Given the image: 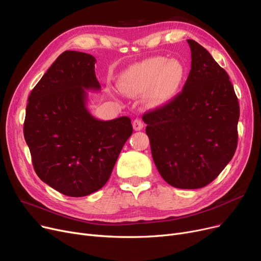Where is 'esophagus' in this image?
<instances>
[{"label": "esophagus", "mask_w": 261, "mask_h": 261, "mask_svg": "<svg viewBox=\"0 0 261 261\" xmlns=\"http://www.w3.org/2000/svg\"><path fill=\"white\" fill-rule=\"evenodd\" d=\"M133 127L135 130H141L143 128V123L139 119H135L133 121Z\"/></svg>", "instance_id": "obj_1"}]
</instances>
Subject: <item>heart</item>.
<instances>
[{"instance_id":"heart-1","label":"heart","mask_w":261,"mask_h":261,"mask_svg":"<svg viewBox=\"0 0 261 261\" xmlns=\"http://www.w3.org/2000/svg\"><path fill=\"white\" fill-rule=\"evenodd\" d=\"M185 74V67L178 60L155 56L123 71L117 85L122 93L129 96L146 93L147 105L159 107L177 94Z\"/></svg>"}]
</instances>
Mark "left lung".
<instances>
[{
    "instance_id": "1",
    "label": "left lung",
    "mask_w": 261,
    "mask_h": 261,
    "mask_svg": "<svg viewBox=\"0 0 261 261\" xmlns=\"http://www.w3.org/2000/svg\"><path fill=\"white\" fill-rule=\"evenodd\" d=\"M187 41L191 70L181 92L147 111L142 120L161 177L175 188L198 189L231 160L238 143L240 108L226 71L205 47Z\"/></svg>"
}]
</instances>
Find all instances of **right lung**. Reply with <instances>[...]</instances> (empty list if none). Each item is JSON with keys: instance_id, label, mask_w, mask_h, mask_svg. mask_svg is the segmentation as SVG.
I'll return each instance as SVG.
<instances>
[{"instance_id": "right-lung-1", "label": "right lung", "mask_w": 261, "mask_h": 261, "mask_svg": "<svg viewBox=\"0 0 261 261\" xmlns=\"http://www.w3.org/2000/svg\"><path fill=\"white\" fill-rule=\"evenodd\" d=\"M95 63L90 54H60L32 90L24 121L36 174L73 197L103 187L133 134L128 117L101 121L87 109L86 90L101 89Z\"/></svg>"}]
</instances>
